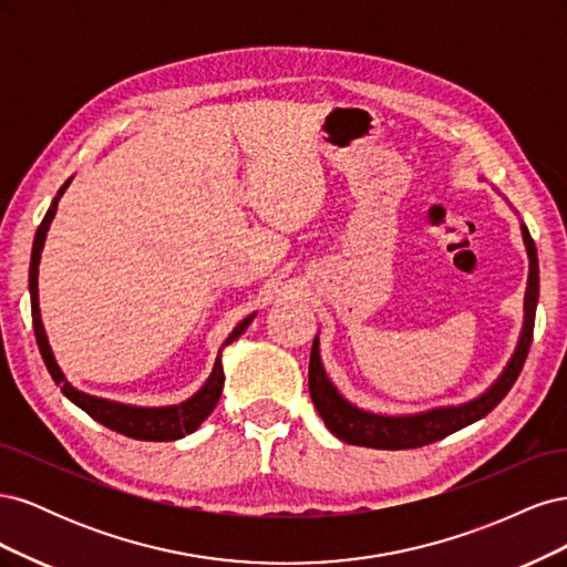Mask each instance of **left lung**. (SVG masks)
Segmentation results:
<instances>
[{
	"label": "left lung",
	"instance_id": "1",
	"mask_svg": "<svg viewBox=\"0 0 567 567\" xmlns=\"http://www.w3.org/2000/svg\"><path fill=\"white\" fill-rule=\"evenodd\" d=\"M523 238H525L527 257H529L523 336H520L516 354L511 357V362L499 375V381H496L483 398H477L468 404L433 409L416 416L369 414V411L357 409L348 400H342L340 392L333 388V383L326 379L321 359H319V340L315 338L312 354H310V394L326 427H329L338 440L357 444V447H371V450H414V447H423V444L444 440L447 435L461 431V427L480 421L506 398L513 383L518 381L527 359V352L532 346V331H535L537 300H539L537 248H535V241H532L527 227H523Z\"/></svg>",
	"mask_w": 567,
	"mask_h": 567
}]
</instances>
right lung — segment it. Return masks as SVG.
Listing matches in <instances>:
<instances>
[{
  "instance_id": "right-lung-1",
  "label": "right lung",
  "mask_w": 567,
  "mask_h": 567,
  "mask_svg": "<svg viewBox=\"0 0 567 567\" xmlns=\"http://www.w3.org/2000/svg\"><path fill=\"white\" fill-rule=\"evenodd\" d=\"M68 186V184H65ZM63 186V188H65ZM63 188L59 192V196L63 194ZM59 196L51 203V208L47 210L42 225L38 227L35 234V244H32V260H30V307H32V329H35V338H38V348L40 354L44 359V364L51 373V379L61 388V392L65 394L68 400L73 404H78L82 411L99 421L101 425L111 427V431L132 437V440H148V442H169V440H179L188 433H194L196 427L213 414V409L219 402L221 394V385H225V371H221V362L217 357L215 369L210 373L208 383L200 388V392H196L192 400H186L179 406H163V409H142V406H127V404H115L109 400H99L92 398V394H84L80 390H75L71 383L65 381L63 371L59 369L54 354H51V348L44 336V326L40 319V302H38V267H40V255L44 248V238H47V229L51 225V219L56 215V205H59ZM255 315L246 317L241 323L236 326L234 333L225 340V346L234 342L238 336H241L248 323Z\"/></svg>"
}]
</instances>
